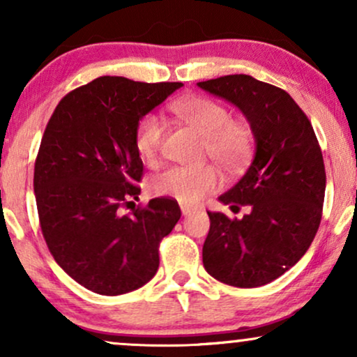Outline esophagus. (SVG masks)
Instances as JSON below:
<instances>
[{"label": "esophagus", "instance_id": "esophagus-1", "mask_svg": "<svg viewBox=\"0 0 357 357\" xmlns=\"http://www.w3.org/2000/svg\"><path fill=\"white\" fill-rule=\"evenodd\" d=\"M192 211H195V208H192V206H188V204H181V213L184 216L190 215V213H192Z\"/></svg>", "mask_w": 357, "mask_h": 357}]
</instances>
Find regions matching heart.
I'll use <instances>...</instances> for the list:
<instances>
[{
  "instance_id": "heart-1",
  "label": "heart",
  "mask_w": 357,
  "mask_h": 357,
  "mask_svg": "<svg viewBox=\"0 0 357 357\" xmlns=\"http://www.w3.org/2000/svg\"><path fill=\"white\" fill-rule=\"evenodd\" d=\"M171 112L204 139V154L227 173H240L252 158L255 137L247 124L233 121L231 110L208 97H186L171 104ZM166 126L154 114L137 122L134 144L139 158L147 165L159 159L165 144ZM221 184L218 169L213 166H173L153 179L154 192L171 196L184 204L203 202Z\"/></svg>"
}]
</instances>
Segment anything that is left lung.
I'll use <instances>...</instances> for the list:
<instances>
[{
    "instance_id": "1",
    "label": "left lung",
    "mask_w": 357,
    "mask_h": 357,
    "mask_svg": "<svg viewBox=\"0 0 357 357\" xmlns=\"http://www.w3.org/2000/svg\"><path fill=\"white\" fill-rule=\"evenodd\" d=\"M198 87L236 105L252 126L257 151L248 171L220 202L252 208L243 218L208 211L206 272L223 284L252 289L275 280L312 243L322 218L326 167L304 110L275 85L225 75Z\"/></svg>"
}]
</instances>
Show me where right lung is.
Returning <instances> with one entry per match:
<instances>
[{"mask_svg": "<svg viewBox=\"0 0 357 357\" xmlns=\"http://www.w3.org/2000/svg\"><path fill=\"white\" fill-rule=\"evenodd\" d=\"M181 85L99 77L68 92L43 132L33 176L43 238L56 264L100 296L147 284L159 243L181 218L167 196L122 213L141 195L137 122Z\"/></svg>", "mask_w": 357, "mask_h": 357, "instance_id": "add662e5", "label": "right lung"}]
</instances>
